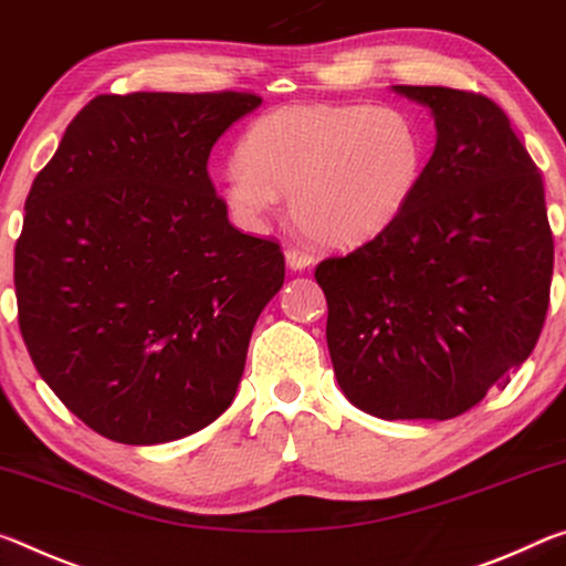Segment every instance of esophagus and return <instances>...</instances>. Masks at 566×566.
<instances>
[{
  "label": "esophagus",
  "instance_id": "obj_1",
  "mask_svg": "<svg viewBox=\"0 0 566 566\" xmlns=\"http://www.w3.org/2000/svg\"><path fill=\"white\" fill-rule=\"evenodd\" d=\"M313 261H316V258H313L308 250L295 245L285 248V263H289L291 271H305V268L313 265Z\"/></svg>",
  "mask_w": 566,
  "mask_h": 566
}]
</instances>
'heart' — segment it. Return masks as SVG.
I'll use <instances>...</instances> for the list:
<instances>
[{
	"label": "heart",
	"mask_w": 566,
	"mask_h": 566,
	"mask_svg": "<svg viewBox=\"0 0 566 566\" xmlns=\"http://www.w3.org/2000/svg\"><path fill=\"white\" fill-rule=\"evenodd\" d=\"M222 170V198L238 222L261 228L291 192L305 235L356 248L384 235L421 190L429 145L419 119L391 105H285L245 129Z\"/></svg>",
	"instance_id": "obj_1"
}]
</instances>
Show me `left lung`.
<instances>
[{
    "label": "left lung",
    "instance_id": "left-lung-1",
    "mask_svg": "<svg viewBox=\"0 0 566 566\" xmlns=\"http://www.w3.org/2000/svg\"><path fill=\"white\" fill-rule=\"evenodd\" d=\"M394 92L437 123L419 196L384 235L321 261L316 281L348 401L386 421H447L530 358L554 240L542 172L496 102L451 87Z\"/></svg>",
    "mask_w": 566,
    "mask_h": 566
}]
</instances>
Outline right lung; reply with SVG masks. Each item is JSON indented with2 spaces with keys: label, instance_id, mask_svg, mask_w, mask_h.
Returning <instances> with one entry per match:
<instances>
[{
  "label": "right lung",
  "instance_id": "1",
  "mask_svg": "<svg viewBox=\"0 0 566 566\" xmlns=\"http://www.w3.org/2000/svg\"><path fill=\"white\" fill-rule=\"evenodd\" d=\"M261 102L97 95L32 182L14 248L20 331L48 386L105 439L175 441L233 403L285 261L230 226L208 157Z\"/></svg>",
  "mask_w": 566,
  "mask_h": 566
}]
</instances>
